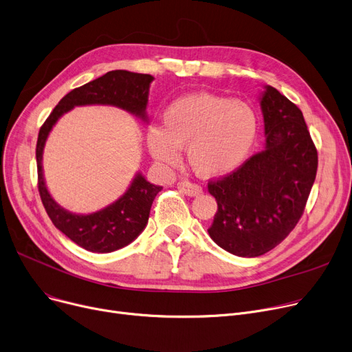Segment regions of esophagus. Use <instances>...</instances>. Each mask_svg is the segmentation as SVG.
I'll use <instances>...</instances> for the list:
<instances>
[{
	"mask_svg": "<svg viewBox=\"0 0 352 352\" xmlns=\"http://www.w3.org/2000/svg\"><path fill=\"white\" fill-rule=\"evenodd\" d=\"M177 189L184 193L186 196H190V197H195V196H199L203 193V189L200 188L199 184L196 183H190V182H179L177 183Z\"/></svg>",
	"mask_w": 352,
	"mask_h": 352,
	"instance_id": "esophagus-1",
	"label": "esophagus"
}]
</instances>
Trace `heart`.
<instances>
[{
  "label": "heart",
  "mask_w": 352,
  "mask_h": 352,
  "mask_svg": "<svg viewBox=\"0 0 352 352\" xmlns=\"http://www.w3.org/2000/svg\"><path fill=\"white\" fill-rule=\"evenodd\" d=\"M256 112L230 98L209 92L188 94L164 111L163 126L148 129L152 156L166 166H176L182 148L200 177L213 179L240 169L257 140Z\"/></svg>",
  "instance_id": "heart-1"
}]
</instances>
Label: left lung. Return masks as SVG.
<instances>
[{
  "label": "left lung",
  "mask_w": 352,
  "mask_h": 352,
  "mask_svg": "<svg viewBox=\"0 0 352 352\" xmlns=\"http://www.w3.org/2000/svg\"><path fill=\"white\" fill-rule=\"evenodd\" d=\"M264 149L240 169L210 182L217 212L209 236L239 257H258L280 244L298 223L316 180L318 156L302 112L276 88L258 96Z\"/></svg>",
  "instance_id": "8db88e82"
}]
</instances>
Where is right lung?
Returning a JSON list of instances; mask_svg holds the SVG:
<instances>
[{"label": "right lung", "mask_w": 352, "mask_h": 352, "mask_svg": "<svg viewBox=\"0 0 352 352\" xmlns=\"http://www.w3.org/2000/svg\"><path fill=\"white\" fill-rule=\"evenodd\" d=\"M153 79L148 74L122 69L107 72L67 94L39 129L36 166L41 200L56 229L88 252L112 253L131 244L146 227L152 203L162 186L148 182L140 172H136L126 192L107 208L88 214L72 213L58 204L47 188L43 168L45 143L56 122L75 107H116L148 123L146 108Z\"/></svg>", "instance_id": "1"}]
</instances>
